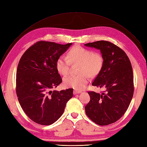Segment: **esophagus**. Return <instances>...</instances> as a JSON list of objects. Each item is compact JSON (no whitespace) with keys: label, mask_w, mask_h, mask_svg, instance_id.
<instances>
[{"label":"esophagus","mask_w":147,"mask_h":147,"mask_svg":"<svg viewBox=\"0 0 147 147\" xmlns=\"http://www.w3.org/2000/svg\"><path fill=\"white\" fill-rule=\"evenodd\" d=\"M81 93V91H79V90H74V94H78V93Z\"/></svg>","instance_id":"34e87169"}]
</instances>
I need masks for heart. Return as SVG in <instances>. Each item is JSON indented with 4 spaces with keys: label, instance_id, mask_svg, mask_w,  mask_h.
I'll use <instances>...</instances> for the list:
<instances>
[{
    "label": "heart",
    "instance_id": "b5f03b06",
    "mask_svg": "<svg viewBox=\"0 0 147 147\" xmlns=\"http://www.w3.org/2000/svg\"><path fill=\"white\" fill-rule=\"evenodd\" d=\"M71 63L80 62L77 75H69L64 78V85L78 90L84 89L90 80V76L94 77L101 70L104 58L101 53L93 51L85 47L76 46L67 52V57L59 56L55 62V66L59 74H68Z\"/></svg>",
    "mask_w": 147,
    "mask_h": 147
}]
</instances>
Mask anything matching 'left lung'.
Masks as SVG:
<instances>
[{
  "instance_id": "1",
  "label": "left lung",
  "mask_w": 147,
  "mask_h": 147,
  "mask_svg": "<svg viewBox=\"0 0 147 147\" xmlns=\"http://www.w3.org/2000/svg\"><path fill=\"white\" fill-rule=\"evenodd\" d=\"M85 46L101 51L104 64L92 85L105 90L101 94L88 92L90 101L85 106V113L96 124L109 125L124 114L133 97L134 75L131 63L124 51L109 41H98Z\"/></svg>"
}]
</instances>
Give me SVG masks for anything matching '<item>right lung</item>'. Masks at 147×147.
Instances as JSON below:
<instances>
[{
  "label": "right lung",
  "instance_id": "obj_1",
  "mask_svg": "<svg viewBox=\"0 0 147 147\" xmlns=\"http://www.w3.org/2000/svg\"><path fill=\"white\" fill-rule=\"evenodd\" d=\"M71 45L39 41L25 51L18 62L16 75L18 100L27 116L37 124H53L73 96L72 88L52 91L62 82L55 62Z\"/></svg>",
  "mask_w": 147,
  "mask_h": 147
}]
</instances>
